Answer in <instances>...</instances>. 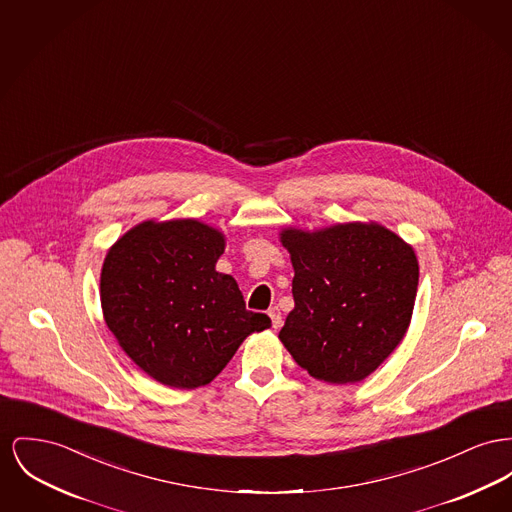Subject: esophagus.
Returning <instances> with one entry per match:
<instances>
[{
	"instance_id": "34e87169",
	"label": "esophagus",
	"mask_w": 512,
	"mask_h": 512,
	"mask_svg": "<svg viewBox=\"0 0 512 512\" xmlns=\"http://www.w3.org/2000/svg\"><path fill=\"white\" fill-rule=\"evenodd\" d=\"M269 317H271L272 327H274V329H280V327H282L284 321H282V313L278 311V307L269 309Z\"/></svg>"
}]
</instances>
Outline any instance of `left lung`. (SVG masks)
<instances>
[{"instance_id":"left-lung-1","label":"left lung","mask_w":512,"mask_h":512,"mask_svg":"<svg viewBox=\"0 0 512 512\" xmlns=\"http://www.w3.org/2000/svg\"><path fill=\"white\" fill-rule=\"evenodd\" d=\"M282 243L296 272L282 344L319 381L365 379L408 331L420 278L414 249L375 222L284 230Z\"/></svg>"}]
</instances>
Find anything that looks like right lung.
Returning a JSON list of instances; mask_svg holds the SVG:
<instances>
[{"label": "right lung", "instance_id": "right-lung-1", "mask_svg": "<svg viewBox=\"0 0 512 512\" xmlns=\"http://www.w3.org/2000/svg\"><path fill=\"white\" fill-rule=\"evenodd\" d=\"M218 230L197 220L143 222L108 251L100 301L108 329L147 375L174 389H197L271 319L245 309L236 280L216 272Z\"/></svg>", "mask_w": 512, "mask_h": 512}]
</instances>
